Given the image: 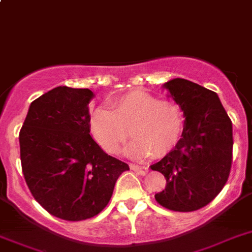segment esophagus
<instances>
[{
	"label": "esophagus",
	"instance_id": "esophagus-1",
	"mask_svg": "<svg viewBox=\"0 0 252 252\" xmlns=\"http://www.w3.org/2000/svg\"><path fill=\"white\" fill-rule=\"evenodd\" d=\"M130 169H132V170H134V172L139 173V174H142V175H145L146 173L149 172V168H147V166L136 165V164H132V165H130Z\"/></svg>",
	"mask_w": 252,
	"mask_h": 252
}]
</instances>
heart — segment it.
<instances>
[{
    "label": "heart",
    "mask_w": 252,
    "mask_h": 252,
    "mask_svg": "<svg viewBox=\"0 0 252 252\" xmlns=\"http://www.w3.org/2000/svg\"><path fill=\"white\" fill-rule=\"evenodd\" d=\"M109 107L94 109L88 122L91 136L107 154L119 152L128 130L134 139L126 152L134 158H164L181 142L186 120L177 102L136 91L110 100Z\"/></svg>",
    "instance_id": "1"
}]
</instances>
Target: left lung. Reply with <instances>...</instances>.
<instances>
[{"label":"left lung","mask_w":252,"mask_h":252,"mask_svg":"<svg viewBox=\"0 0 252 252\" xmlns=\"http://www.w3.org/2000/svg\"><path fill=\"white\" fill-rule=\"evenodd\" d=\"M186 116L181 142L154 165L166 187L155 194L162 208L188 213L204 208L217 197L232 166V122L215 92L187 79L164 84Z\"/></svg>","instance_id":"left-lung-1"}]
</instances>
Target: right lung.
<instances>
[{
  "label": "right lung",
  "instance_id": "1",
  "mask_svg": "<svg viewBox=\"0 0 252 252\" xmlns=\"http://www.w3.org/2000/svg\"><path fill=\"white\" fill-rule=\"evenodd\" d=\"M88 88L56 87L29 106L20 160L29 191L51 215L69 221L100 214L129 166L107 155L90 134Z\"/></svg>",
  "mask_w": 252,
  "mask_h": 252
}]
</instances>
